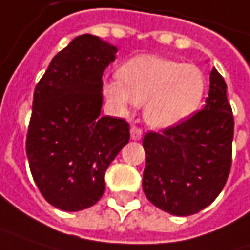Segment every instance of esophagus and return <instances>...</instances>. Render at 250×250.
<instances>
[{
  "instance_id": "obj_1",
  "label": "esophagus",
  "mask_w": 250,
  "mask_h": 250,
  "mask_svg": "<svg viewBox=\"0 0 250 250\" xmlns=\"http://www.w3.org/2000/svg\"><path fill=\"white\" fill-rule=\"evenodd\" d=\"M131 138H132L134 141H139V139L142 138V129L138 128V126H132V128H131Z\"/></svg>"
}]
</instances>
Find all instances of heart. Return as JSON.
Masks as SVG:
<instances>
[{"instance_id":"heart-1","label":"heart","mask_w":250,"mask_h":250,"mask_svg":"<svg viewBox=\"0 0 250 250\" xmlns=\"http://www.w3.org/2000/svg\"><path fill=\"white\" fill-rule=\"evenodd\" d=\"M108 99L121 111L144 105L145 121L155 128L181 124L198 111L205 97L201 68L159 55H138L119 69V78L105 82Z\"/></svg>"}]
</instances>
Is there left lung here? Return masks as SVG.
<instances>
[{"instance_id":"left-lung-1","label":"left lung","mask_w":250,"mask_h":250,"mask_svg":"<svg viewBox=\"0 0 250 250\" xmlns=\"http://www.w3.org/2000/svg\"><path fill=\"white\" fill-rule=\"evenodd\" d=\"M205 108L161 134L144 136L142 188L153 205L189 216L210 205L225 187L232 165L233 114L226 82L212 68Z\"/></svg>"}]
</instances>
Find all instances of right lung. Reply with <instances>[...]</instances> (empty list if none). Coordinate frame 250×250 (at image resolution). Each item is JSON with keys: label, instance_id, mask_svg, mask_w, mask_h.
Returning <instances> with one entry per match:
<instances>
[{"label": "right lung", "instance_id": "1", "mask_svg": "<svg viewBox=\"0 0 250 250\" xmlns=\"http://www.w3.org/2000/svg\"><path fill=\"white\" fill-rule=\"evenodd\" d=\"M116 46L83 34L49 63L35 86L27 134L32 178L45 201L77 212L105 192V172L129 141V124L101 115L102 74Z\"/></svg>", "mask_w": 250, "mask_h": 250}]
</instances>
